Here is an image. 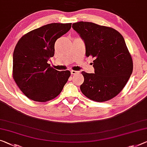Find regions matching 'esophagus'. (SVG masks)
I'll return each mask as SVG.
<instances>
[{
	"label": "esophagus",
	"instance_id": "esophagus-1",
	"mask_svg": "<svg viewBox=\"0 0 147 147\" xmlns=\"http://www.w3.org/2000/svg\"><path fill=\"white\" fill-rule=\"evenodd\" d=\"M80 71H75V70H71V74H73V75H74V74H80Z\"/></svg>",
	"mask_w": 147,
	"mask_h": 147
}]
</instances>
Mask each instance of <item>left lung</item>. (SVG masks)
<instances>
[{"instance_id": "obj_1", "label": "left lung", "mask_w": 147, "mask_h": 147, "mask_svg": "<svg viewBox=\"0 0 147 147\" xmlns=\"http://www.w3.org/2000/svg\"><path fill=\"white\" fill-rule=\"evenodd\" d=\"M72 28L84 40L86 56L94 58V74L82 71V93L105 102L121 91L133 72V60L123 36L118 31L92 22H80Z\"/></svg>"}]
</instances>
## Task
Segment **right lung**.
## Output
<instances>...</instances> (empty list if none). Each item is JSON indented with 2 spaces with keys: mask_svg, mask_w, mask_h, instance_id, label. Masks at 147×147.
<instances>
[{
  "mask_svg": "<svg viewBox=\"0 0 147 147\" xmlns=\"http://www.w3.org/2000/svg\"><path fill=\"white\" fill-rule=\"evenodd\" d=\"M71 24L53 23L29 31L16 44L13 54L12 76L22 92L37 102L55 98L62 91L71 73L58 71L48 64L55 44Z\"/></svg>",
  "mask_w": 147,
  "mask_h": 147,
  "instance_id": "right-lung-1",
  "label": "right lung"
}]
</instances>
